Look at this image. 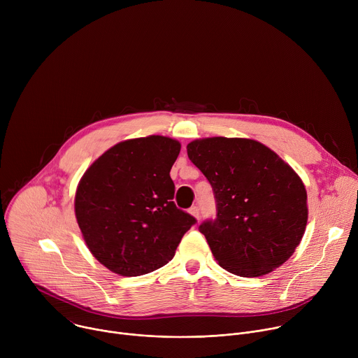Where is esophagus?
Returning <instances> with one entry per match:
<instances>
[{"label":"esophagus","mask_w":358,"mask_h":358,"mask_svg":"<svg viewBox=\"0 0 358 358\" xmlns=\"http://www.w3.org/2000/svg\"><path fill=\"white\" fill-rule=\"evenodd\" d=\"M188 213H189L194 218H199V208H198V207H191V208L188 210Z\"/></svg>","instance_id":"esophagus-1"}]
</instances>
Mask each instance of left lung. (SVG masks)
I'll list each match as a JSON object with an SVG mask.
<instances>
[{"label": "left lung", "mask_w": 358, "mask_h": 358, "mask_svg": "<svg viewBox=\"0 0 358 358\" xmlns=\"http://www.w3.org/2000/svg\"><path fill=\"white\" fill-rule=\"evenodd\" d=\"M187 152L215 195L217 218L203 221L199 232L220 266L257 278L283 265L300 243L309 214L294 170L250 138H198Z\"/></svg>", "instance_id": "8db88e82"}]
</instances>
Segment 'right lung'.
<instances>
[{
  "label": "right lung",
  "instance_id": "1",
  "mask_svg": "<svg viewBox=\"0 0 358 358\" xmlns=\"http://www.w3.org/2000/svg\"><path fill=\"white\" fill-rule=\"evenodd\" d=\"M181 144L148 136L117 143L83 174L75 215L93 257L120 276L156 271L196 222L173 201L170 170Z\"/></svg>",
  "mask_w": 358,
  "mask_h": 358
}]
</instances>
